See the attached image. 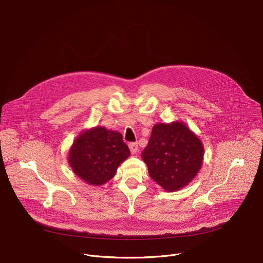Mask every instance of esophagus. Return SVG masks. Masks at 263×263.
I'll return each instance as SVG.
<instances>
[{
    "mask_svg": "<svg viewBox=\"0 0 263 263\" xmlns=\"http://www.w3.org/2000/svg\"><path fill=\"white\" fill-rule=\"evenodd\" d=\"M129 148L132 154H136L138 151V143L137 142H131L129 143Z\"/></svg>",
    "mask_w": 263,
    "mask_h": 263,
    "instance_id": "34e87169",
    "label": "esophagus"
}]
</instances>
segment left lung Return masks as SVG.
Here are the masks:
<instances>
[{
	"label": "left lung",
	"instance_id": "1",
	"mask_svg": "<svg viewBox=\"0 0 263 263\" xmlns=\"http://www.w3.org/2000/svg\"><path fill=\"white\" fill-rule=\"evenodd\" d=\"M204 157L201 139L182 122L156 124L141 158L165 192H177L198 175Z\"/></svg>",
	"mask_w": 263,
	"mask_h": 263
}]
</instances>
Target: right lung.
<instances>
[{
  "instance_id": "add662e5",
  "label": "right lung",
  "mask_w": 263,
  "mask_h": 263,
  "mask_svg": "<svg viewBox=\"0 0 263 263\" xmlns=\"http://www.w3.org/2000/svg\"><path fill=\"white\" fill-rule=\"evenodd\" d=\"M130 156V149L118 131L93 127L82 131L68 151V164L85 183L100 186L116 176Z\"/></svg>"
}]
</instances>
